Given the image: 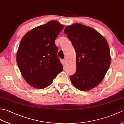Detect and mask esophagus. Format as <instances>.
Here are the masks:
<instances>
[{
	"instance_id": "1",
	"label": "esophagus",
	"mask_w": 124,
	"mask_h": 124,
	"mask_svg": "<svg viewBox=\"0 0 124 124\" xmlns=\"http://www.w3.org/2000/svg\"><path fill=\"white\" fill-rule=\"evenodd\" d=\"M67 59H63V62H64V64H67Z\"/></svg>"
}]
</instances>
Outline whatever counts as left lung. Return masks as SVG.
I'll list each match as a JSON object with an SVG mask.
<instances>
[{
	"instance_id": "8db88e82",
	"label": "left lung",
	"mask_w": 124,
	"mask_h": 124,
	"mask_svg": "<svg viewBox=\"0 0 124 124\" xmlns=\"http://www.w3.org/2000/svg\"><path fill=\"white\" fill-rule=\"evenodd\" d=\"M76 53V73L70 77L73 85L87 91L100 84L110 67V49L105 38L93 28L79 23L64 30Z\"/></svg>"
}]
</instances>
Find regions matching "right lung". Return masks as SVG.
I'll return each mask as SVG.
<instances>
[{
  "instance_id": "add662e5",
  "label": "right lung",
  "mask_w": 124,
  "mask_h": 124,
  "mask_svg": "<svg viewBox=\"0 0 124 124\" xmlns=\"http://www.w3.org/2000/svg\"><path fill=\"white\" fill-rule=\"evenodd\" d=\"M63 27L58 21H51L28 31L22 38L16 61L23 78L31 87H48L63 71L55 40Z\"/></svg>"
}]
</instances>
